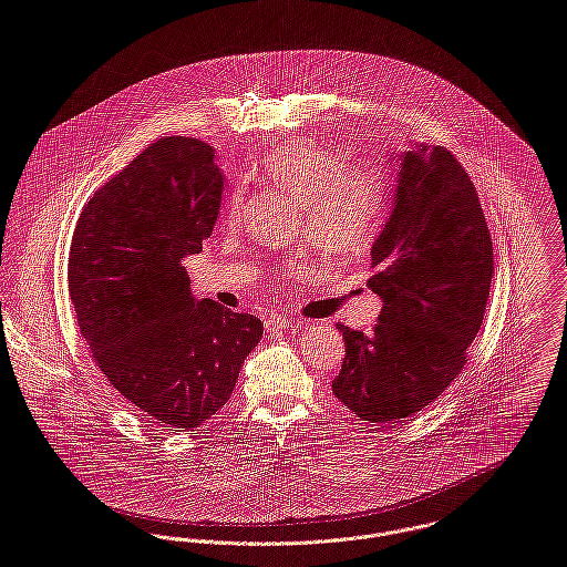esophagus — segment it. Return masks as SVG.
I'll return each mask as SVG.
<instances>
[{"label": "esophagus", "instance_id": "esophagus-1", "mask_svg": "<svg viewBox=\"0 0 567 567\" xmlns=\"http://www.w3.org/2000/svg\"><path fill=\"white\" fill-rule=\"evenodd\" d=\"M288 328H292V321H290L288 317H284V315H270V317L266 319V330H268V332L288 330Z\"/></svg>", "mask_w": 567, "mask_h": 567}]
</instances>
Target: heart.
<instances>
[{
    "instance_id": "1",
    "label": "heart",
    "mask_w": 567,
    "mask_h": 567,
    "mask_svg": "<svg viewBox=\"0 0 567 567\" xmlns=\"http://www.w3.org/2000/svg\"><path fill=\"white\" fill-rule=\"evenodd\" d=\"M257 172L306 206V228L321 252L350 257L377 239L389 185L374 169L350 167L346 154L310 138H292L272 147ZM239 210L241 197L233 193L226 219L235 221Z\"/></svg>"
}]
</instances>
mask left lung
I'll list each match as a JSON object with an SVG mask.
<instances>
[{"label":"left lung","mask_w":567,"mask_h":567,"mask_svg":"<svg viewBox=\"0 0 567 567\" xmlns=\"http://www.w3.org/2000/svg\"><path fill=\"white\" fill-rule=\"evenodd\" d=\"M368 281L382 299L368 337L339 323L346 359L332 393L359 417L393 424L422 411L464 370L491 292L493 241L471 183L444 147L400 156L391 215Z\"/></svg>","instance_id":"left-lung-1"}]
</instances>
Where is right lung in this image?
Returning <instances> with one entry per match:
<instances>
[{
    "mask_svg": "<svg viewBox=\"0 0 567 567\" xmlns=\"http://www.w3.org/2000/svg\"><path fill=\"white\" fill-rule=\"evenodd\" d=\"M215 150L163 136L83 206L68 286L92 359L121 400L167 431H193L230 398L264 323L190 295L185 257L219 213Z\"/></svg>",
    "mask_w": 567,
    "mask_h": 567,
    "instance_id": "1",
    "label": "right lung"
}]
</instances>
